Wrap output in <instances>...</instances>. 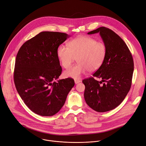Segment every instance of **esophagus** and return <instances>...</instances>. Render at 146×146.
<instances>
[{
  "label": "esophagus",
  "mask_w": 146,
  "mask_h": 146,
  "mask_svg": "<svg viewBox=\"0 0 146 146\" xmlns=\"http://www.w3.org/2000/svg\"><path fill=\"white\" fill-rule=\"evenodd\" d=\"M80 82H81V80H74V82H75L76 84H78V83H79Z\"/></svg>",
  "instance_id": "34e87169"
}]
</instances>
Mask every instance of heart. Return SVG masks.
I'll return each instance as SVG.
<instances>
[{
	"label": "heart",
	"mask_w": 146,
	"mask_h": 146,
	"mask_svg": "<svg viewBox=\"0 0 146 146\" xmlns=\"http://www.w3.org/2000/svg\"><path fill=\"white\" fill-rule=\"evenodd\" d=\"M61 65L69 69L77 58L78 64L65 71L64 76L79 79L87 70L93 72L103 64L106 56V47L102 41L86 36H79L69 41L68 46L61 44L56 51Z\"/></svg>",
	"instance_id": "heart-1"
}]
</instances>
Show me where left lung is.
<instances>
[{"instance_id": "8db88e82", "label": "left lung", "mask_w": 146, "mask_h": 146, "mask_svg": "<svg viewBox=\"0 0 146 146\" xmlns=\"http://www.w3.org/2000/svg\"><path fill=\"white\" fill-rule=\"evenodd\" d=\"M99 33L106 47V56L93 77L82 80L84 99L98 112H106L118 106L130 90L134 64L132 54L124 41L112 30L100 27L88 33ZM94 77L100 78L99 82Z\"/></svg>"}]
</instances>
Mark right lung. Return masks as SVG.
I'll list each match as a JSON object with an SVG mask.
<instances>
[{"label":"right lung","instance_id":"1","mask_svg":"<svg viewBox=\"0 0 146 146\" xmlns=\"http://www.w3.org/2000/svg\"><path fill=\"white\" fill-rule=\"evenodd\" d=\"M70 37L66 33L42 32L19 48L14 72L15 86L28 108L41 116H52L64 105L74 86L71 78L58 80L62 68L58 47Z\"/></svg>","mask_w":146,"mask_h":146}]
</instances>
